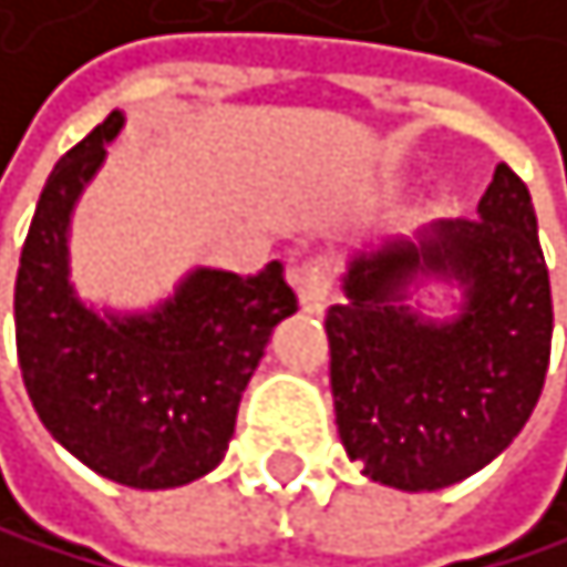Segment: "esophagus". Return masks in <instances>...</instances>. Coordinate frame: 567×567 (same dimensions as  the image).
I'll use <instances>...</instances> for the list:
<instances>
[{"label": "esophagus", "mask_w": 567, "mask_h": 567, "mask_svg": "<svg viewBox=\"0 0 567 567\" xmlns=\"http://www.w3.org/2000/svg\"><path fill=\"white\" fill-rule=\"evenodd\" d=\"M289 281H292L303 310L321 313L331 296V286H334V264L328 257H307L289 268Z\"/></svg>", "instance_id": "1"}]
</instances>
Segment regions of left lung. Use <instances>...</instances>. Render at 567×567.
Wrapping results in <instances>:
<instances>
[{
  "label": "left lung",
  "instance_id": "obj_1",
  "mask_svg": "<svg viewBox=\"0 0 567 567\" xmlns=\"http://www.w3.org/2000/svg\"><path fill=\"white\" fill-rule=\"evenodd\" d=\"M480 218L360 250L328 310L334 423L363 476L441 491L526 426L550 363V278L526 183L494 168ZM423 280L460 289L455 318L412 307Z\"/></svg>",
  "mask_w": 567,
  "mask_h": 567
}]
</instances>
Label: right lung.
Listing matches in <instances>:
<instances>
[{
	"instance_id": "add662e5",
	"label": "right lung",
	"mask_w": 567,
	"mask_h": 567,
	"mask_svg": "<svg viewBox=\"0 0 567 567\" xmlns=\"http://www.w3.org/2000/svg\"><path fill=\"white\" fill-rule=\"evenodd\" d=\"M123 123L115 109L41 189L13 292L17 355L62 449L123 487L168 491L225 458L243 391L296 296L271 260L246 278L197 268L147 313L87 307L70 281V221Z\"/></svg>"
}]
</instances>
